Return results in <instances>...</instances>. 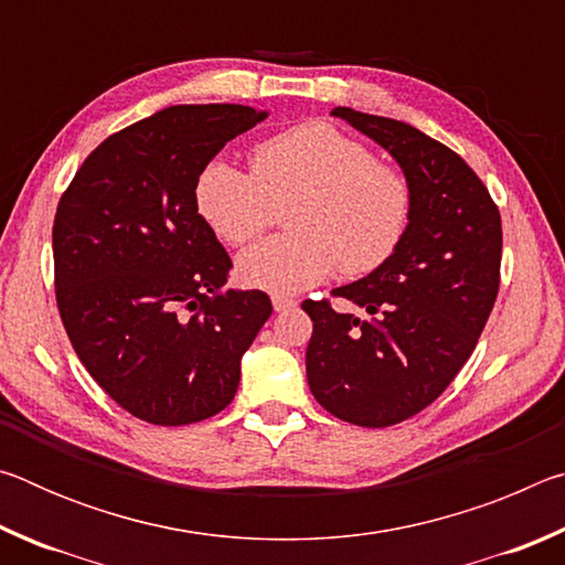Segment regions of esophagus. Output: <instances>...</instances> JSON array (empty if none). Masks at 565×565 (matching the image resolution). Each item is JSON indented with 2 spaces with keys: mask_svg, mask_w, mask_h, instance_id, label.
I'll return each mask as SVG.
<instances>
[{
  "mask_svg": "<svg viewBox=\"0 0 565 565\" xmlns=\"http://www.w3.org/2000/svg\"><path fill=\"white\" fill-rule=\"evenodd\" d=\"M271 303H274V311H289L296 306V301L289 299V296H279V294L271 296Z\"/></svg>",
  "mask_w": 565,
  "mask_h": 565,
  "instance_id": "34e87169",
  "label": "esophagus"
}]
</instances>
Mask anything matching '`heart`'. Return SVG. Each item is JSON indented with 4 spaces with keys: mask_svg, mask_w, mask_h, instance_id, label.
<instances>
[{
    "mask_svg": "<svg viewBox=\"0 0 565 565\" xmlns=\"http://www.w3.org/2000/svg\"><path fill=\"white\" fill-rule=\"evenodd\" d=\"M254 174L224 159L199 171L194 206L202 222L238 246L259 236L274 206L291 204L294 234L262 242L236 259L252 289L296 294L337 269L363 276L391 259L411 222V186L369 147L327 121H306L254 149Z\"/></svg>",
    "mask_w": 565,
    "mask_h": 565,
    "instance_id": "heart-1",
    "label": "heart"
}]
</instances>
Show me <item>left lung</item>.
Instances as JSON below:
<instances>
[{"mask_svg":"<svg viewBox=\"0 0 565 565\" xmlns=\"http://www.w3.org/2000/svg\"><path fill=\"white\" fill-rule=\"evenodd\" d=\"M331 117L396 159L411 222L386 264L331 291L366 317L301 303L313 321L306 379L329 414L384 428L434 404L473 353L499 294L501 216L483 181L441 141L349 107Z\"/></svg>","mask_w":565,"mask_h":565,"instance_id":"left-lung-1","label":"left lung"}]
</instances>
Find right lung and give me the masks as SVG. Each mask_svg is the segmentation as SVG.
<instances>
[{
    "label": "right lung",
    "instance_id": "add662e5",
    "mask_svg": "<svg viewBox=\"0 0 565 565\" xmlns=\"http://www.w3.org/2000/svg\"><path fill=\"white\" fill-rule=\"evenodd\" d=\"M269 117L179 104L111 134L56 206V303L92 379L147 424L224 411L271 301L226 289L232 259L194 206L199 171Z\"/></svg>",
    "mask_w": 565,
    "mask_h": 565
}]
</instances>
